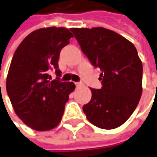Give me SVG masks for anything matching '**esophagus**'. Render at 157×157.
<instances>
[{
	"mask_svg": "<svg viewBox=\"0 0 157 157\" xmlns=\"http://www.w3.org/2000/svg\"><path fill=\"white\" fill-rule=\"evenodd\" d=\"M75 84L76 87H81V86L82 85V82H75Z\"/></svg>",
	"mask_w": 157,
	"mask_h": 157,
	"instance_id": "34e87169",
	"label": "esophagus"
}]
</instances>
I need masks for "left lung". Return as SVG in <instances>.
<instances>
[{
    "label": "left lung",
    "mask_w": 157,
    "mask_h": 157,
    "mask_svg": "<svg viewBox=\"0 0 157 157\" xmlns=\"http://www.w3.org/2000/svg\"><path fill=\"white\" fill-rule=\"evenodd\" d=\"M82 51L101 70V88L82 108L96 127L112 129L132 115L142 95L143 64L134 44L104 28L71 29Z\"/></svg>",
    "instance_id": "1"
}]
</instances>
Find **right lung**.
Returning a JSON list of instances; mask_svg holds the SVG:
<instances>
[{
	"label": "right lung",
	"mask_w": 157,
	"mask_h": 157,
	"mask_svg": "<svg viewBox=\"0 0 157 157\" xmlns=\"http://www.w3.org/2000/svg\"><path fill=\"white\" fill-rule=\"evenodd\" d=\"M72 33L46 28L30 33L14 53L7 77V93L16 115L29 127L46 131L60 123L74 82H61L58 61ZM50 70L57 75L51 81Z\"/></svg>",
	"instance_id": "add662e5"
}]
</instances>
